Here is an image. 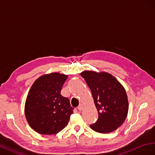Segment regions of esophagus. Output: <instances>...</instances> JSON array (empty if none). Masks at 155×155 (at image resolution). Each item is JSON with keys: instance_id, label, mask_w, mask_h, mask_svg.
I'll return each instance as SVG.
<instances>
[{"instance_id": "obj_1", "label": "esophagus", "mask_w": 155, "mask_h": 155, "mask_svg": "<svg viewBox=\"0 0 155 155\" xmlns=\"http://www.w3.org/2000/svg\"><path fill=\"white\" fill-rule=\"evenodd\" d=\"M77 108H78V110H82L83 108H84V105L82 104H80Z\"/></svg>"}]
</instances>
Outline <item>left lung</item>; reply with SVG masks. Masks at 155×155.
Returning <instances> with one entry per match:
<instances>
[{
	"label": "left lung",
	"mask_w": 155,
	"mask_h": 155,
	"mask_svg": "<svg viewBox=\"0 0 155 155\" xmlns=\"http://www.w3.org/2000/svg\"><path fill=\"white\" fill-rule=\"evenodd\" d=\"M91 90L98 111L97 121L91 129L100 133L116 130L125 121L129 102L125 88L112 74L84 71L81 73Z\"/></svg>",
	"instance_id": "8db88e82"
}]
</instances>
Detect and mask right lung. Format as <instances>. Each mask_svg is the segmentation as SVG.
Listing matches in <instances>:
<instances>
[{
	"instance_id": "add662e5",
	"label": "right lung",
	"mask_w": 155,
	"mask_h": 155,
	"mask_svg": "<svg viewBox=\"0 0 155 155\" xmlns=\"http://www.w3.org/2000/svg\"><path fill=\"white\" fill-rule=\"evenodd\" d=\"M68 75L52 73L34 82L26 97L25 113L30 127L41 134H55L68 125L73 112L69 100L60 94Z\"/></svg>"
}]
</instances>
